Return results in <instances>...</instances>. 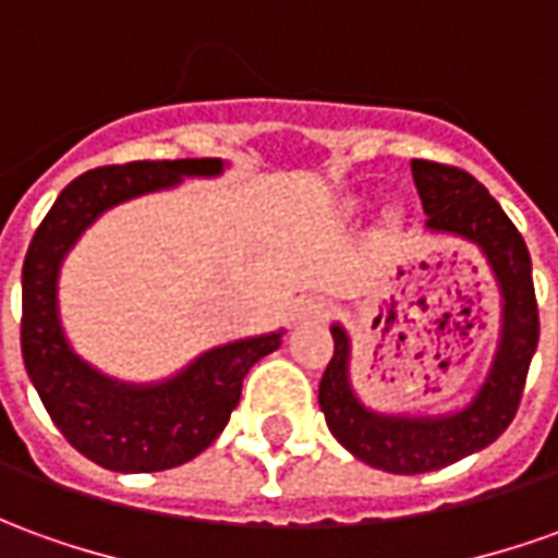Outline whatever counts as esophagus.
<instances>
[{
  "instance_id": "34e87169",
  "label": "esophagus",
  "mask_w": 558,
  "mask_h": 558,
  "mask_svg": "<svg viewBox=\"0 0 558 558\" xmlns=\"http://www.w3.org/2000/svg\"><path fill=\"white\" fill-rule=\"evenodd\" d=\"M332 314V305L326 299H307L302 305V319H314V323H323V319Z\"/></svg>"
}]
</instances>
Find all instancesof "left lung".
Segmentation results:
<instances>
[{
    "label": "left lung",
    "mask_w": 558,
    "mask_h": 558,
    "mask_svg": "<svg viewBox=\"0 0 558 558\" xmlns=\"http://www.w3.org/2000/svg\"><path fill=\"white\" fill-rule=\"evenodd\" d=\"M426 226L481 244L505 295V329L496 365L465 411L438 420H404L365 411L347 384V335L335 326V353L319 380V411L341 447L372 469L389 474H426L453 465L496 441L517 416L525 374L535 356L537 319L532 256L520 229L510 223L486 186L465 169L432 159H411Z\"/></svg>",
    "instance_id": "8db88e82"
}]
</instances>
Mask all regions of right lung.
<instances>
[{"label":"right lung","mask_w":558,"mask_h":558,"mask_svg":"<svg viewBox=\"0 0 558 558\" xmlns=\"http://www.w3.org/2000/svg\"><path fill=\"white\" fill-rule=\"evenodd\" d=\"M220 159L123 162L84 171L53 202L23 259L21 350L53 426L77 453L111 471H166L211 447L241 399L253 362L280 347V332L217 347L162 387L105 380L69 350L57 319V271L81 229L123 198L171 186L181 174H217Z\"/></svg>","instance_id":"obj_1"}]
</instances>
